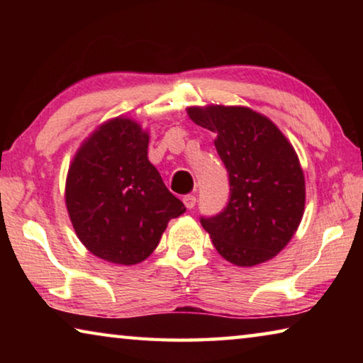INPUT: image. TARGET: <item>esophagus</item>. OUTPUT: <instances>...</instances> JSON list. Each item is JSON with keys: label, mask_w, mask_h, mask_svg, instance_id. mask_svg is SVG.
Returning <instances> with one entry per match:
<instances>
[{"label": "esophagus", "mask_w": 363, "mask_h": 363, "mask_svg": "<svg viewBox=\"0 0 363 363\" xmlns=\"http://www.w3.org/2000/svg\"><path fill=\"white\" fill-rule=\"evenodd\" d=\"M182 201H184V205H186V208H189V210H192V208L196 203V199H195V195H184Z\"/></svg>", "instance_id": "1"}]
</instances>
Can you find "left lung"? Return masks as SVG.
<instances>
[{
    "label": "left lung",
    "mask_w": 363,
    "mask_h": 363,
    "mask_svg": "<svg viewBox=\"0 0 363 363\" xmlns=\"http://www.w3.org/2000/svg\"><path fill=\"white\" fill-rule=\"evenodd\" d=\"M187 115L216 134L214 147L229 173V203L200 219L214 248L242 267L272 259L304 214V174L293 145L267 116L248 107H189Z\"/></svg>",
    "instance_id": "1"
}]
</instances>
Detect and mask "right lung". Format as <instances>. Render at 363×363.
Listing matches in <instances>:
<instances>
[{
  "label": "right lung",
  "instance_id": "1",
  "mask_svg": "<svg viewBox=\"0 0 363 363\" xmlns=\"http://www.w3.org/2000/svg\"><path fill=\"white\" fill-rule=\"evenodd\" d=\"M149 133L116 116L97 128L72 160L65 205L86 248L104 261L147 259L173 218L186 211L147 158Z\"/></svg>",
  "mask_w": 363,
  "mask_h": 363
}]
</instances>
